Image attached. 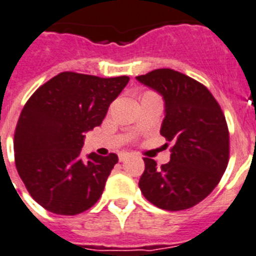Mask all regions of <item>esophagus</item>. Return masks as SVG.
<instances>
[{"label": "esophagus", "instance_id": "esophagus-1", "mask_svg": "<svg viewBox=\"0 0 256 256\" xmlns=\"http://www.w3.org/2000/svg\"><path fill=\"white\" fill-rule=\"evenodd\" d=\"M128 156H130V154L128 152H121L120 155H118V158H120V162H124Z\"/></svg>", "mask_w": 256, "mask_h": 256}]
</instances>
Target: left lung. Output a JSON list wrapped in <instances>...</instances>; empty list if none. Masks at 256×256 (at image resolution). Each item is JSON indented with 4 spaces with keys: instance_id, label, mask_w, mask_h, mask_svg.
<instances>
[{
    "instance_id": "8db88e82",
    "label": "left lung",
    "mask_w": 256,
    "mask_h": 256,
    "mask_svg": "<svg viewBox=\"0 0 256 256\" xmlns=\"http://www.w3.org/2000/svg\"><path fill=\"white\" fill-rule=\"evenodd\" d=\"M163 97L160 134L172 143L171 159L158 167L143 158V196L164 210H184L209 196L229 162L225 116L206 86L178 70L162 68L136 76Z\"/></svg>"
}]
</instances>
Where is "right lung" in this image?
Returning <instances> with one entry per match:
<instances>
[{
  "mask_svg": "<svg viewBox=\"0 0 256 256\" xmlns=\"http://www.w3.org/2000/svg\"><path fill=\"white\" fill-rule=\"evenodd\" d=\"M128 80L62 72L28 98L16 124L14 154L16 171L40 206L74 216L98 201L118 156L92 152L84 160L81 148L85 132L102 124Z\"/></svg>",
  "mask_w": 256,
  "mask_h": 256,
  "instance_id": "right-lung-1",
  "label": "right lung"
}]
</instances>
